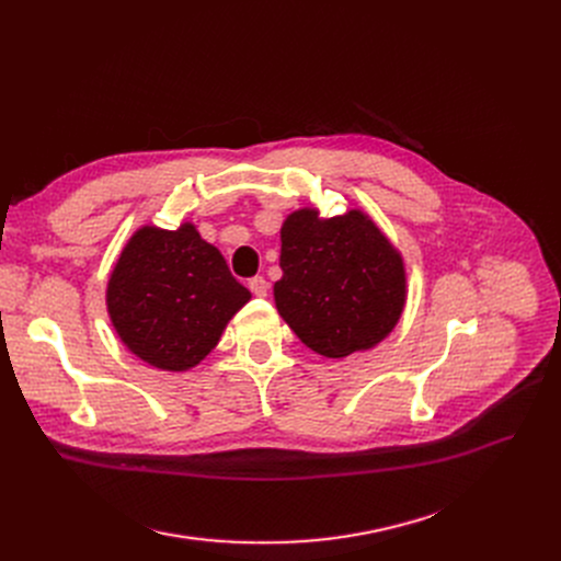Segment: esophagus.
Masks as SVG:
<instances>
[{
	"label": "esophagus",
	"mask_w": 561,
	"mask_h": 561,
	"mask_svg": "<svg viewBox=\"0 0 561 561\" xmlns=\"http://www.w3.org/2000/svg\"><path fill=\"white\" fill-rule=\"evenodd\" d=\"M248 286H250V290L254 293V296L256 298H263L265 296V293H268V282H265V277H252L250 282H248Z\"/></svg>",
	"instance_id": "esophagus-1"
}]
</instances>
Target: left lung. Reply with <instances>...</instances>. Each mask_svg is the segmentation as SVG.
Masks as SVG:
<instances>
[{
  "label": "left lung",
  "mask_w": 561,
  "mask_h": 561,
  "mask_svg": "<svg viewBox=\"0 0 561 561\" xmlns=\"http://www.w3.org/2000/svg\"><path fill=\"white\" fill-rule=\"evenodd\" d=\"M279 265L277 311L322 357L375 347L402 316V256L359 209L334 218H320L316 209L293 211L282 225Z\"/></svg>",
  "instance_id": "1"
}]
</instances>
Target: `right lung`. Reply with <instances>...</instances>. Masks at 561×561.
I'll list each match as a JSON object with an SVG mask.
<instances>
[{
	"mask_svg": "<svg viewBox=\"0 0 561 561\" xmlns=\"http://www.w3.org/2000/svg\"><path fill=\"white\" fill-rule=\"evenodd\" d=\"M250 290L195 225L140 227L106 286L113 328L138 359L161 370L197 366L218 345Z\"/></svg>",
	"mask_w": 561,
	"mask_h": 561,
	"instance_id": "obj_1",
	"label": "right lung"
}]
</instances>
